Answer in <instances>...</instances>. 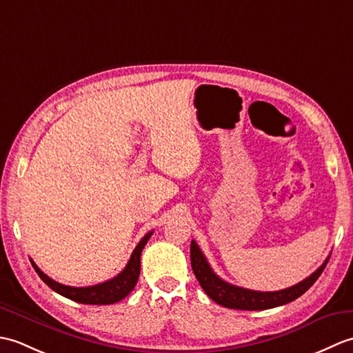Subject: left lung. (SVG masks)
Wrapping results in <instances>:
<instances>
[{
  "label": "left lung",
  "instance_id": "8db88e82",
  "mask_svg": "<svg viewBox=\"0 0 353 353\" xmlns=\"http://www.w3.org/2000/svg\"><path fill=\"white\" fill-rule=\"evenodd\" d=\"M327 261L329 258L311 276L306 277L302 282L292 285L290 288L281 291H253L228 283L221 277L216 276L211 265L208 264L205 254L201 253L197 243L194 239L191 241V267L199 283L201 285V288L205 290L206 294L214 302L232 310H270L296 301L297 297H301L305 291H308L312 287V283L319 279L321 272H323L327 264Z\"/></svg>",
  "mask_w": 353,
  "mask_h": 353
}]
</instances>
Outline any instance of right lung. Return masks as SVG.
<instances>
[{
    "instance_id": "1",
    "label": "right lung",
    "mask_w": 353,
    "mask_h": 353,
    "mask_svg": "<svg viewBox=\"0 0 353 353\" xmlns=\"http://www.w3.org/2000/svg\"><path fill=\"white\" fill-rule=\"evenodd\" d=\"M152 235H153V230L148 232V234L138 243V245L134 247L132 256L121 273L115 276L114 279L92 285V287H68V285H62L56 281H52L51 277L45 274L33 261H32V265L36 270V273L39 274L41 279L47 283L52 291L59 292V294L66 299H71L74 302L85 303V305L117 303L119 301H123L129 292H132L134 285H137L139 273H141V253Z\"/></svg>"
}]
</instances>
